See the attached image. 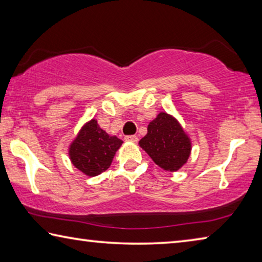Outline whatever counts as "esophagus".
Instances as JSON below:
<instances>
[{"label":"esophagus","instance_id":"esophagus-1","mask_svg":"<svg viewBox=\"0 0 262 262\" xmlns=\"http://www.w3.org/2000/svg\"><path fill=\"white\" fill-rule=\"evenodd\" d=\"M125 140L129 141V142H137V141H139V139H137L136 135H127V136H125Z\"/></svg>","mask_w":262,"mask_h":262}]
</instances>
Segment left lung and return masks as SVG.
<instances>
[{
	"mask_svg": "<svg viewBox=\"0 0 262 262\" xmlns=\"http://www.w3.org/2000/svg\"><path fill=\"white\" fill-rule=\"evenodd\" d=\"M139 144L159 167L171 172L179 170L190 154L188 136L173 117L163 112L149 123Z\"/></svg>",
	"mask_w": 262,
	"mask_h": 262,
	"instance_id": "left-lung-1",
	"label": "left lung"
}]
</instances>
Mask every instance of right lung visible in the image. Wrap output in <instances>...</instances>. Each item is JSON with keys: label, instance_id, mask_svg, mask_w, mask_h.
Here are the masks:
<instances>
[{"label": "right lung", "instance_id": "right-lung-1", "mask_svg": "<svg viewBox=\"0 0 262 262\" xmlns=\"http://www.w3.org/2000/svg\"><path fill=\"white\" fill-rule=\"evenodd\" d=\"M121 144L120 139L110 136L92 119L70 145L69 156L75 167L89 177H95L107 170Z\"/></svg>", "mask_w": 262, "mask_h": 262}]
</instances>
